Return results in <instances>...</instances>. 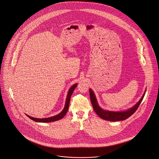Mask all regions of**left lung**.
<instances>
[{
	"label": "left lung",
	"instance_id": "8db88e82",
	"mask_svg": "<svg viewBox=\"0 0 159 159\" xmlns=\"http://www.w3.org/2000/svg\"><path fill=\"white\" fill-rule=\"evenodd\" d=\"M146 91V90H145ZM145 92H144V95H143L142 98L136 103V104L128 110L123 111H108L102 109L98 104L97 100L95 97V95L92 90L89 89V94L91 98L92 105L94 111L95 113L98 114L99 117L101 119L108 120V121H120L127 119L130 116H131L138 109V107L140 105L141 101L144 98Z\"/></svg>",
	"mask_w": 159,
	"mask_h": 159
}]
</instances>
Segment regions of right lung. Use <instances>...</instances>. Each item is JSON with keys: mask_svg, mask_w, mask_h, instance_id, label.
<instances>
[{"mask_svg": "<svg viewBox=\"0 0 159 159\" xmlns=\"http://www.w3.org/2000/svg\"><path fill=\"white\" fill-rule=\"evenodd\" d=\"M77 84H73L69 89L68 91V94L67 96V98H66V104L64 106V109L62 110V111L60 113L53 116V117H48V118H43V119H39V118H34L33 117H31L30 116H27L28 117H29L30 119L34 120V121H37V122H42V123H48V122H52V121H57L58 120L61 119L67 113V111L68 110V106H69V104H70V98L74 90L75 89V88L77 86Z\"/></svg>", "mask_w": 159, "mask_h": 159, "instance_id": "1", "label": "right lung"}]
</instances>
